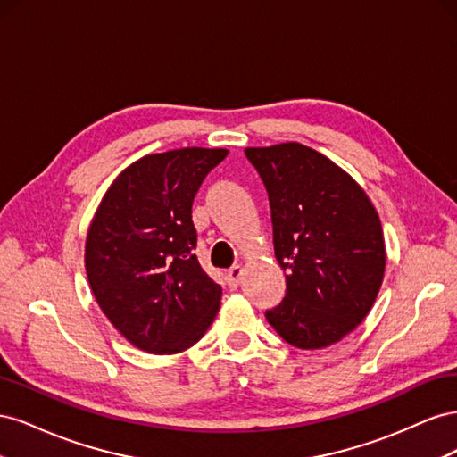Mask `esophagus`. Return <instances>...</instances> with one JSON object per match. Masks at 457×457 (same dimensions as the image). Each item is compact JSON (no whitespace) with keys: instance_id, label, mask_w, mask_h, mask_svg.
<instances>
[{"instance_id":"34e87169","label":"esophagus","mask_w":457,"mask_h":457,"mask_svg":"<svg viewBox=\"0 0 457 457\" xmlns=\"http://www.w3.org/2000/svg\"><path fill=\"white\" fill-rule=\"evenodd\" d=\"M242 274H244V269H242L240 265H234V267H230V269L227 270V282H228V286H230L232 289L240 286Z\"/></svg>"}]
</instances>
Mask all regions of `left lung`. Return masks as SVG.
<instances>
[{"mask_svg": "<svg viewBox=\"0 0 457 457\" xmlns=\"http://www.w3.org/2000/svg\"><path fill=\"white\" fill-rule=\"evenodd\" d=\"M269 192L286 297L265 312L297 349H324L361 324L385 274L381 220L364 188L301 143L245 148Z\"/></svg>", "mask_w": 457, "mask_h": 457, "instance_id": "8db88e82", "label": "left lung"}]
</instances>
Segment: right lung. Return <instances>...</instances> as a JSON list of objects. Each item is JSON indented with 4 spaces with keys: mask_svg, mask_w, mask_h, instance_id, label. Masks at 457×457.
Returning a JSON list of instances; mask_svg holds the SVG:
<instances>
[{
    "mask_svg": "<svg viewBox=\"0 0 457 457\" xmlns=\"http://www.w3.org/2000/svg\"><path fill=\"white\" fill-rule=\"evenodd\" d=\"M227 148L146 154L110 185L86 240L91 292L137 349L175 354L202 339L223 289L195 255L192 202Z\"/></svg>",
    "mask_w": 457,
    "mask_h": 457,
    "instance_id": "obj_1",
    "label": "right lung"
}]
</instances>
